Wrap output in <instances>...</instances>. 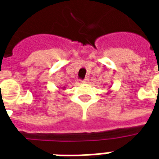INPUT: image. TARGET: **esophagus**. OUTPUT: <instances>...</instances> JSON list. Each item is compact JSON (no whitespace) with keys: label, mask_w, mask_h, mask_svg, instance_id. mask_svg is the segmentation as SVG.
Here are the masks:
<instances>
[{"label":"esophagus","mask_w":159,"mask_h":159,"mask_svg":"<svg viewBox=\"0 0 159 159\" xmlns=\"http://www.w3.org/2000/svg\"><path fill=\"white\" fill-rule=\"evenodd\" d=\"M89 77H86L85 79H83V81H82V83H89Z\"/></svg>","instance_id":"1"}]
</instances>
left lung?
Instances as JSON below:
<instances>
[{
    "mask_svg": "<svg viewBox=\"0 0 159 159\" xmlns=\"http://www.w3.org/2000/svg\"><path fill=\"white\" fill-rule=\"evenodd\" d=\"M109 89H110V88H109ZM111 92H112L111 90H109V91H108V93H111Z\"/></svg>",
    "mask_w": 159,
    "mask_h": 159,
    "instance_id": "left-lung-1",
    "label": "left lung"
}]
</instances>
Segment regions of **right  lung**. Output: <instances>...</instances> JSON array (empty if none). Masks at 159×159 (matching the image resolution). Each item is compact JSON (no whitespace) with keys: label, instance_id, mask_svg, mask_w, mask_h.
Here are the masks:
<instances>
[{"label":"right lung","instance_id":"add662e5","mask_svg":"<svg viewBox=\"0 0 159 159\" xmlns=\"http://www.w3.org/2000/svg\"><path fill=\"white\" fill-rule=\"evenodd\" d=\"M65 89H66V87H62V89L63 90H65ZM62 89H59V90H58V93H60V91H61V90Z\"/></svg>","mask_w":159,"mask_h":159}]
</instances>
